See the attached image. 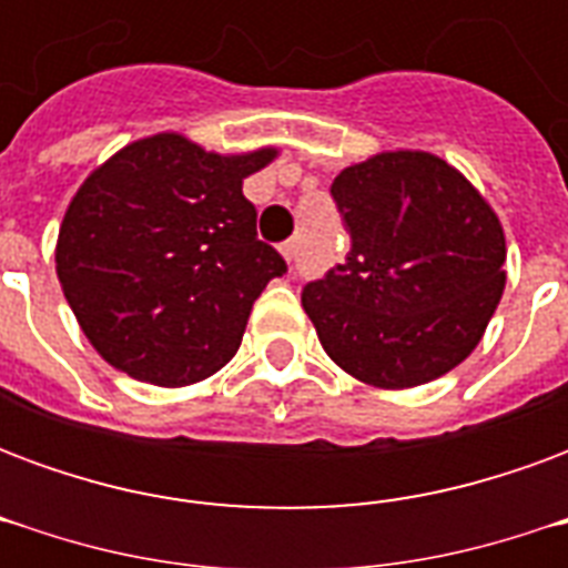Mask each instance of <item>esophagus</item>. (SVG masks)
Segmentation results:
<instances>
[{
  "instance_id": "34e87169",
  "label": "esophagus",
  "mask_w": 568,
  "mask_h": 568,
  "mask_svg": "<svg viewBox=\"0 0 568 568\" xmlns=\"http://www.w3.org/2000/svg\"><path fill=\"white\" fill-rule=\"evenodd\" d=\"M295 248H297V240H285L283 246H280V252H283L285 261H292L295 258Z\"/></svg>"
}]
</instances>
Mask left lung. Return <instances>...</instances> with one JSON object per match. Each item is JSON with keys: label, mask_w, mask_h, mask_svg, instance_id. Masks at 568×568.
Segmentation results:
<instances>
[{"label": "left lung", "mask_w": 568, "mask_h": 568, "mask_svg": "<svg viewBox=\"0 0 568 568\" xmlns=\"http://www.w3.org/2000/svg\"><path fill=\"white\" fill-rule=\"evenodd\" d=\"M353 246L301 292L322 349L356 381L410 389L471 356L505 292V231L484 194L428 151L341 170Z\"/></svg>", "instance_id": "left-lung-1"}]
</instances>
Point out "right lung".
I'll return each instance as SVG.
<instances>
[{"mask_svg":"<svg viewBox=\"0 0 568 568\" xmlns=\"http://www.w3.org/2000/svg\"><path fill=\"white\" fill-rule=\"evenodd\" d=\"M276 154H215L154 133L81 182L57 236V280L112 368L187 386L234 358L255 297L285 273L243 197V179Z\"/></svg>","mask_w":568,"mask_h":568,"instance_id":"add662e5","label":"right lung"}]
</instances>
